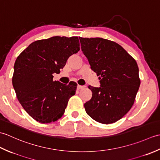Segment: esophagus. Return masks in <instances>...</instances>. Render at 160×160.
I'll list each match as a JSON object with an SVG mask.
<instances>
[{
  "mask_svg": "<svg viewBox=\"0 0 160 160\" xmlns=\"http://www.w3.org/2000/svg\"><path fill=\"white\" fill-rule=\"evenodd\" d=\"M78 89H83V88L84 87V86H82V85H79V84H78Z\"/></svg>",
  "mask_w": 160,
  "mask_h": 160,
  "instance_id": "34e87169",
  "label": "esophagus"
}]
</instances>
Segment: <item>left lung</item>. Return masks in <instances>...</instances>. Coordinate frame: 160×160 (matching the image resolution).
<instances>
[{"label":"left lung","instance_id":"1","mask_svg":"<svg viewBox=\"0 0 160 160\" xmlns=\"http://www.w3.org/2000/svg\"><path fill=\"white\" fill-rule=\"evenodd\" d=\"M79 39L91 69L100 80V87L89 86L92 98L84 104L85 111L100 123H114L134 103L140 85L138 64L116 42L102 38Z\"/></svg>","mask_w":160,"mask_h":160}]
</instances>
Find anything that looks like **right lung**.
<instances>
[{
	"label": "right lung",
	"mask_w": 160,
	"mask_h": 160,
	"mask_svg": "<svg viewBox=\"0 0 160 160\" xmlns=\"http://www.w3.org/2000/svg\"><path fill=\"white\" fill-rule=\"evenodd\" d=\"M80 50L77 36H53L36 40L20 54L13 67L12 84L17 98L30 116L40 123L62 116L77 84L53 80L69 58Z\"/></svg>",
	"instance_id": "obj_1"
}]
</instances>
